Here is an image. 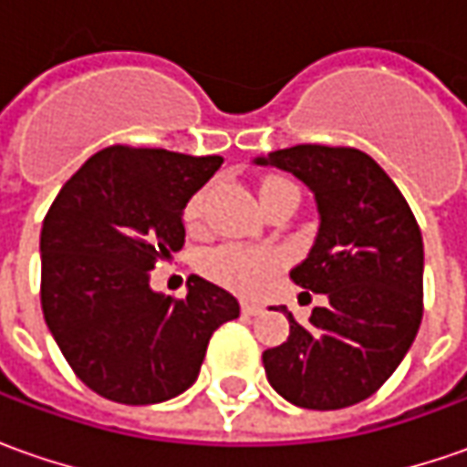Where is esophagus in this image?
<instances>
[{
  "instance_id": "obj_1",
  "label": "esophagus",
  "mask_w": 467,
  "mask_h": 467,
  "mask_svg": "<svg viewBox=\"0 0 467 467\" xmlns=\"http://www.w3.org/2000/svg\"><path fill=\"white\" fill-rule=\"evenodd\" d=\"M242 314L244 317H257V314H262V306L260 304H252V301H244Z\"/></svg>"
}]
</instances>
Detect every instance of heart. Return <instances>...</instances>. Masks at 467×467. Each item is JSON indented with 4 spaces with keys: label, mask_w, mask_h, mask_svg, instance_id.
I'll return each instance as SVG.
<instances>
[{
    "label": "heart",
    "mask_w": 467,
    "mask_h": 467,
    "mask_svg": "<svg viewBox=\"0 0 467 467\" xmlns=\"http://www.w3.org/2000/svg\"><path fill=\"white\" fill-rule=\"evenodd\" d=\"M278 184H288L283 179H270L265 182L262 192ZM207 189H200L192 194L184 210V221L189 225H197L202 221V210H205ZM283 254L275 249H265V246H242V244H223L215 246L202 254L200 270L207 278L221 283L225 288H234L239 294H257L267 285V280L273 278V273L280 270Z\"/></svg>",
    "instance_id": "heart-1"
}]
</instances>
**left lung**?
<instances>
[{
	"label": "left lung",
	"instance_id": "1",
	"mask_svg": "<svg viewBox=\"0 0 467 467\" xmlns=\"http://www.w3.org/2000/svg\"><path fill=\"white\" fill-rule=\"evenodd\" d=\"M314 192L319 234L291 280L325 294L306 325L262 353L288 403L337 410L371 398L410 348L423 317V239L400 189L356 148L294 145L257 158Z\"/></svg>",
	"mask_w": 467,
	"mask_h": 467
}]
</instances>
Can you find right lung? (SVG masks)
<instances>
[{
    "label": "right lung",
    "mask_w": 467,
    "mask_h": 467,
    "mask_svg": "<svg viewBox=\"0 0 467 467\" xmlns=\"http://www.w3.org/2000/svg\"><path fill=\"white\" fill-rule=\"evenodd\" d=\"M221 155L111 145L59 189L41 228V309L80 382L100 398L153 405L197 379L210 335L239 317L228 291L192 275L161 296L150 270L184 246L189 197Z\"/></svg>",
    "instance_id": "right-lung-1"
}]
</instances>
